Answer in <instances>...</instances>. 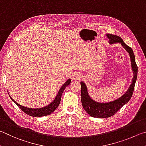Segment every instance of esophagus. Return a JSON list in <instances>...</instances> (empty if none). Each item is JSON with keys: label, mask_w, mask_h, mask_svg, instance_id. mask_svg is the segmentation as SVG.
<instances>
[{"label": "esophagus", "mask_w": 146, "mask_h": 146, "mask_svg": "<svg viewBox=\"0 0 146 146\" xmlns=\"http://www.w3.org/2000/svg\"><path fill=\"white\" fill-rule=\"evenodd\" d=\"M81 78V75L79 73H74L72 75V79L74 80H80Z\"/></svg>", "instance_id": "1"}]
</instances>
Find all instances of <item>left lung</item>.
<instances>
[{"label":"left lung","instance_id":"1","mask_svg":"<svg viewBox=\"0 0 146 146\" xmlns=\"http://www.w3.org/2000/svg\"><path fill=\"white\" fill-rule=\"evenodd\" d=\"M106 36L110 39V43H121L123 47L128 52L130 58H131L132 70L133 71L134 75L131 85H130L128 90L125 94L117 100L107 103H100L92 100L88 95L86 85L81 81V99L82 105L86 113L89 114V115L93 117H98H98L99 118H108V117L113 116L125 104H126L130 100L134 91L138 72V67L135 62V55L132 48L127 45L122 38L118 36L111 34H107Z\"/></svg>","mask_w":146,"mask_h":146}]
</instances>
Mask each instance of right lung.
Returning <instances> with one entry per match:
<instances>
[{"mask_svg":"<svg viewBox=\"0 0 146 146\" xmlns=\"http://www.w3.org/2000/svg\"><path fill=\"white\" fill-rule=\"evenodd\" d=\"M70 81H71L70 79L66 81V82H65V83L61 86L60 90H59L54 100L52 103L49 104V105H48L45 107H43V108H42L33 109V108H27V107H24L22 105H20V104H18L17 102H15L13 99L11 98V97H10V98H11V100L19 107V108L20 110H22L24 113H27V115H29L33 116V117L46 116V115H50V113H52V112L54 111L55 110L58 108V106L60 103L61 95H62L65 88L70 83Z\"/></svg>","mask_w":146,"mask_h":146,"instance_id":"add662e5","label":"right lung"}]
</instances>
